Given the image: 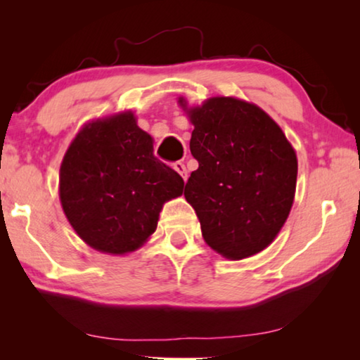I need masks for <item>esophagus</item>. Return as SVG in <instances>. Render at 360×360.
<instances>
[{
	"mask_svg": "<svg viewBox=\"0 0 360 360\" xmlns=\"http://www.w3.org/2000/svg\"><path fill=\"white\" fill-rule=\"evenodd\" d=\"M174 169H175L176 172H179V174L181 175V179L186 180V176H188V172H186V167H185L184 162H175V164H174Z\"/></svg>",
	"mask_w": 360,
	"mask_h": 360,
	"instance_id": "34e87169",
	"label": "esophagus"
}]
</instances>
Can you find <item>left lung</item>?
I'll return each mask as SVG.
<instances>
[{
	"label": "left lung",
	"mask_w": 360,
	"mask_h": 360,
	"mask_svg": "<svg viewBox=\"0 0 360 360\" xmlns=\"http://www.w3.org/2000/svg\"><path fill=\"white\" fill-rule=\"evenodd\" d=\"M180 106L195 126L190 139L198 169L185 185L201 234L231 260L260 252L292 210L298 162L280 126L252 103L214 96L201 106Z\"/></svg>",
	"instance_id": "left-lung-1"
}]
</instances>
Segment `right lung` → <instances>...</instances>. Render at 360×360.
Here are the masks:
<instances>
[{
    "label": "right lung",
    "instance_id": "1",
    "mask_svg": "<svg viewBox=\"0 0 360 360\" xmlns=\"http://www.w3.org/2000/svg\"><path fill=\"white\" fill-rule=\"evenodd\" d=\"M184 179L154 155V141L131 111L85 124L60 165L58 195L68 223L100 252H134L157 229Z\"/></svg>",
    "mask_w": 360,
    "mask_h": 360
}]
</instances>
